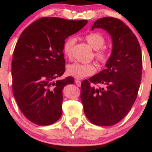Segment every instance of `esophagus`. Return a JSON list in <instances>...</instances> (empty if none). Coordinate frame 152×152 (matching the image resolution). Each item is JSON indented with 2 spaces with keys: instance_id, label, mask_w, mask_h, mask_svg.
I'll list each match as a JSON object with an SVG mask.
<instances>
[{
  "instance_id": "obj_1",
  "label": "esophagus",
  "mask_w": 152,
  "mask_h": 152,
  "mask_svg": "<svg viewBox=\"0 0 152 152\" xmlns=\"http://www.w3.org/2000/svg\"><path fill=\"white\" fill-rule=\"evenodd\" d=\"M75 83H76V84L77 85V86H81V81H80V80L76 79V81H75Z\"/></svg>"
}]
</instances>
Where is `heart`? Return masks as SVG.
<instances>
[{"label": "heart", "mask_w": 152, "mask_h": 152, "mask_svg": "<svg viewBox=\"0 0 152 152\" xmlns=\"http://www.w3.org/2000/svg\"><path fill=\"white\" fill-rule=\"evenodd\" d=\"M85 40L96 50L94 56L99 64L104 65L108 61L109 55L108 51L102 47L105 45V38L99 33H91L85 36ZM76 40L74 37H69L64 41L63 45V52L67 57H71L72 50ZM96 71V68L93 64H80L75 62L67 66L68 74L76 78H83L94 74Z\"/></svg>", "instance_id": "1"}]
</instances>
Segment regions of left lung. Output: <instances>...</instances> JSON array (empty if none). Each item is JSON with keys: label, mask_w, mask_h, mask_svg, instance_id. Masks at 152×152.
Listing matches in <instances>:
<instances>
[{"label": "left lung", "mask_w": 152, "mask_h": 152, "mask_svg": "<svg viewBox=\"0 0 152 152\" xmlns=\"http://www.w3.org/2000/svg\"><path fill=\"white\" fill-rule=\"evenodd\" d=\"M100 28L111 36L112 51L106 69L81 83V100L92 124L112 126L128 114L137 97L142 80V50L135 35L119 19L101 18L91 30ZM99 83L103 87L95 86Z\"/></svg>", "instance_id": "obj_1"}]
</instances>
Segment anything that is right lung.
Returning <instances> with one entry per match:
<instances>
[{"instance_id":"add662e5","label":"right lung","mask_w":152,"mask_h":152,"mask_svg":"<svg viewBox=\"0 0 152 152\" xmlns=\"http://www.w3.org/2000/svg\"><path fill=\"white\" fill-rule=\"evenodd\" d=\"M88 23L44 17L29 25L19 37L12 61L13 93L19 109L33 123L47 126L62 114V91L74 83L65 72L63 45Z\"/></svg>"}]
</instances>
